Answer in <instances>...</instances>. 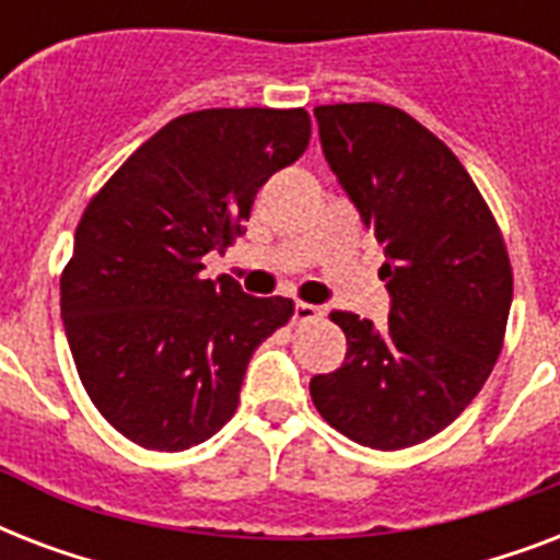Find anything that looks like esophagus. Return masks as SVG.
<instances>
[{"label": "esophagus", "mask_w": 560, "mask_h": 560, "mask_svg": "<svg viewBox=\"0 0 560 560\" xmlns=\"http://www.w3.org/2000/svg\"><path fill=\"white\" fill-rule=\"evenodd\" d=\"M323 314V307L311 305V302H296V305H293V319H299V323H314V319H319Z\"/></svg>", "instance_id": "esophagus-1"}]
</instances>
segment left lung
I'll list each match as a JSON object with an SVG mask.
<instances>
[{
	"instance_id": "left-lung-1",
	"label": "left lung",
	"mask_w": 560,
	"mask_h": 560,
	"mask_svg": "<svg viewBox=\"0 0 560 560\" xmlns=\"http://www.w3.org/2000/svg\"><path fill=\"white\" fill-rule=\"evenodd\" d=\"M328 168L383 246L389 323L331 311L346 360L311 377L319 416L374 451L442 433L503 349L512 264L491 211L442 139L404 109H314Z\"/></svg>"
}]
</instances>
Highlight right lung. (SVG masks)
I'll use <instances>...</instances> for the list:
<instances>
[{
  "label": "right lung",
  "mask_w": 560,
  "mask_h": 560,
  "mask_svg": "<svg viewBox=\"0 0 560 560\" xmlns=\"http://www.w3.org/2000/svg\"><path fill=\"white\" fill-rule=\"evenodd\" d=\"M305 109H200L153 133L86 206L60 279L83 389L130 442L177 453L235 416L253 351L293 314L202 255L244 232L255 191L305 153Z\"/></svg>",
  "instance_id": "obj_1"
}]
</instances>
